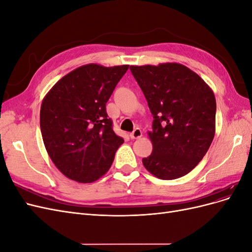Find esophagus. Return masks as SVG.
<instances>
[{
  "instance_id": "1",
  "label": "esophagus",
  "mask_w": 252,
  "mask_h": 252,
  "mask_svg": "<svg viewBox=\"0 0 252 252\" xmlns=\"http://www.w3.org/2000/svg\"><path fill=\"white\" fill-rule=\"evenodd\" d=\"M142 134H143V132H142V130L140 128H135L134 130L130 133V138L132 139V140H134V139H140L141 136H142Z\"/></svg>"
}]
</instances>
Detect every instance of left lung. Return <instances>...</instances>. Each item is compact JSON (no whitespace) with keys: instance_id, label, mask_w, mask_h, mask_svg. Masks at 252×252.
Instances as JSON below:
<instances>
[{"instance_id":"obj_1","label":"left lung","mask_w":252,"mask_h":252,"mask_svg":"<svg viewBox=\"0 0 252 252\" xmlns=\"http://www.w3.org/2000/svg\"><path fill=\"white\" fill-rule=\"evenodd\" d=\"M154 116L152 152L142 159L151 174L174 180L189 173L216 133V97L204 80L179 63L130 66Z\"/></svg>"}]
</instances>
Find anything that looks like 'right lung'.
Segmentation results:
<instances>
[{
	"label": "right lung",
	"mask_w": 252,
	"mask_h": 252,
	"mask_svg": "<svg viewBox=\"0 0 252 252\" xmlns=\"http://www.w3.org/2000/svg\"><path fill=\"white\" fill-rule=\"evenodd\" d=\"M129 65L87 64L59 80L43 98V142L57 168L68 179L93 183L107 172L124 143L106 112Z\"/></svg>",
	"instance_id": "obj_1"
}]
</instances>
